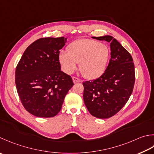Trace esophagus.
Segmentation results:
<instances>
[{
    "label": "esophagus",
    "instance_id": "1",
    "mask_svg": "<svg viewBox=\"0 0 154 154\" xmlns=\"http://www.w3.org/2000/svg\"><path fill=\"white\" fill-rule=\"evenodd\" d=\"M73 81L74 83H80V82H82V81H81V79H79V78H77L76 77H73Z\"/></svg>",
    "mask_w": 154,
    "mask_h": 154
}]
</instances>
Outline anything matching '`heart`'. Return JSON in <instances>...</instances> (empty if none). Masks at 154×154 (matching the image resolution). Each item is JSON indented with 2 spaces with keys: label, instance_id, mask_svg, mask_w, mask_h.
<instances>
[{
  "label": "heart",
  "instance_id": "obj_1",
  "mask_svg": "<svg viewBox=\"0 0 154 154\" xmlns=\"http://www.w3.org/2000/svg\"><path fill=\"white\" fill-rule=\"evenodd\" d=\"M109 55L106 45L92 39L82 38L69 45L67 52L61 51L59 61L65 73H73L79 63V69L83 77L93 79L103 73Z\"/></svg>",
  "mask_w": 154,
  "mask_h": 154
}]
</instances>
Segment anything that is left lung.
I'll use <instances>...</instances> for the list:
<instances>
[{
	"label": "left lung",
	"instance_id": "1",
	"mask_svg": "<svg viewBox=\"0 0 154 154\" xmlns=\"http://www.w3.org/2000/svg\"><path fill=\"white\" fill-rule=\"evenodd\" d=\"M92 38L110 43L111 59L100 77L83 83L84 103L93 116L109 118L122 109L133 91L134 63L130 53L113 37Z\"/></svg>",
	"mask_w": 154,
	"mask_h": 154
}]
</instances>
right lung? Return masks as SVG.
<instances>
[{"label":"right lung","mask_w":154,"mask_h":154,"mask_svg":"<svg viewBox=\"0 0 154 154\" xmlns=\"http://www.w3.org/2000/svg\"><path fill=\"white\" fill-rule=\"evenodd\" d=\"M65 37L41 38L26 48L15 71V83L25 109L39 117L55 116L73 86L71 76L61 71L60 50Z\"/></svg>","instance_id":"obj_1"}]
</instances>
